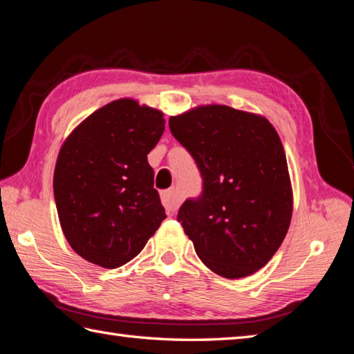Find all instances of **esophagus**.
<instances>
[{"instance_id":"obj_1","label":"esophagus","mask_w":354,"mask_h":354,"mask_svg":"<svg viewBox=\"0 0 354 354\" xmlns=\"http://www.w3.org/2000/svg\"><path fill=\"white\" fill-rule=\"evenodd\" d=\"M162 204L165 207V209H167V213H173L176 212V208L179 207V204H181V198L178 196L176 193V189H169L162 192Z\"/></svg>"}]
</instances>
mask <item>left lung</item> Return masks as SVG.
Returning a JSON list of instances; mask_svg holds the SVG:
<instances>
[{"instance_id":"obj_1","label":"left lung","mask_w":354,"mask_h":354,"mask_svg":"<svg viewBox=\"0 0 354 354\" xmlns=\"http://www.w3.org/2000/svg\"><path fill=\"white\" fill-rule=\"evenodd\" d=\"M169 126L202 176L201 196L178 212L198 257L225 278L254 274L280 248L292 217L288 161L274 126L225 104L170 117Z\"/></svg>"}]
</instances>
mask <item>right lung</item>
Returning a JSON list of instances; mask_svg holds the SVG:
<instances>
[{
	"instance_id": "1",
	"label": "right lung",
	"mask_w": 354,
	"mask_h": 354,
	"mask_svg": "<svg viewBox=\"0 0 354 354\" xmlns=\"http://www.w3.org/2000/svg\"><path fill=\"white\" fill-rule=\"evenodd\" d=\"M164 124L161 111L120 99L93 112L65 140L53 190L64 234L82 259L123 266L165 219L147 162Z\"/></svg>"
}]
</instances>
